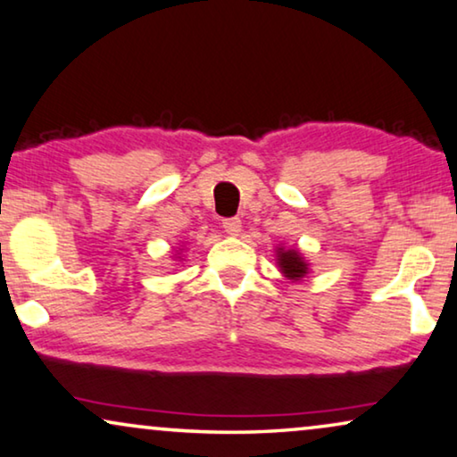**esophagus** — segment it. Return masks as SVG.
Returning a JSON list of instances; mask_svg holds the SVG:
<instances>
[{
	"instance_id": "obj_1",
	"label": "esophagus",
	"mask_w": 457,
	"mask_h": 457,
	"mask_svg": "<svg viewBox=\"0 0 457 457\" xmlns=\"http://www.w3.org/2000/svg\"><path fill=\"white\" fill-rule=\"evenodd\" d=\"M222 228H224V233H227V235L237 237L241 233V220H239V218H227V220L222 222Z\"/></svg>"
}]
</instances>
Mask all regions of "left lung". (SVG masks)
Listing matches in <instances>:
<instances>
[{
	"label": "left lung",
	"instance_id": "obj_1",
	"mask_svg": "<svg viewBox=\"0 0 457 457\" xmlns=\"http://www.w3.org/2000/svg\"><path fill=\"white\" fill-rule=\"evenodd\" d=\"M274 253H277L278 272L283 274L287 280H291V283H299V280H303V277L310 274L308 260L303 258V253L299 252L297 247L278 245L274 249Z\"/></svg>",
	"mask_w": 457,
	"mask_h": 457
}]
</instances>
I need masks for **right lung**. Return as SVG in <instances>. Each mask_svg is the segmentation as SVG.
<instances>
[{
	"label": "right lung",
	"instance_id": "right-lung-1",
	"mask_svg": "<svg viewBox=\"0 0 457 457\" xmlns=\"http://www.w3.org/2000/svg\"><path fill=\"white\" fill-rule=\"evenodd\" d=\"M174 258L183 260V249H177V252H174Z\"/></svg>",
	"mask_w": 457,
	"mask_h": 457
}]
</instances>
